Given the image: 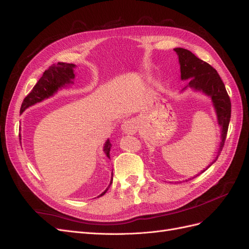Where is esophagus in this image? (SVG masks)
I'll use <instances>...</instances> for the list:
<instances>
[{
	"label": "esophagus",
	"mask_w": 249,
	"mask_h": 249,
	"mask_svg": "<svg viewBox=\"0 0 249 249\" xmlns=\"http://www.w3.org/2000/svg\"><path fill=\"white\" fill-rule=\"evenodd\" d=\"M122 130L124 134L133 135L137 132V122L135 119H126L122 124Z\"/></svg>",
	"instance_id": "1"
}]
</instances>
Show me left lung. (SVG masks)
<instances>
[{
	"instance_id": "8db88e82",
	"label": "left lung",
	"mask_w": 249,
	"mask_h": 249,
	"mask_svg": "<svg viewBox=\"0 0 249 249\" xmlns=\"http://www.w3.org/2000/svg\"><path fill=\"white\" fill-rule=\"evenodd\" d=\"M175 52L178 56V62L180 65V79L190 80L189 84L184 89L190 87L210 96L216 111L218 124L221 126V141L216 158L210 163V165H208L206 169H203L198 175L192 178H194L201 175L202 172H205L211 165L215 163L218 159V156L221 153L229 130L231 105L223 82L214 67L202 61V60L195 56L193 53L186 49L177 48L175 49Z\"/></svg>"
}]
</instances>
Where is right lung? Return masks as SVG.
<instances>
[{
    "label": "right lung",
    "instance_id": "1",
    "mask_svg": "<svg viewBox=\"0 0 249 249\" xmlns=\"http://www.w3.org/2000/svg\"><path fill=\"white\" fill-rule=\"evenodd\" d=\"M76 65L72 63H64V62H58L57 64L51 65L49 69L43 72L42 77L36 83V85L33 87L25 99L22 101L21 107H20V114L30 106H33L36 103L42 102L43 100L49 99L54 93H56L59 89L65 87L69 84H72V81L74 79L73 69ZM20 137V136H19ZM20 139V138H19ZM111 142L108 139L106 143L104 144V153L110 159V149H111ZM113 176V175H112ZM113 178H111L110 185L112 184ZM110 185L105 190L100 196L106 193L109 189ZM99 196V197H100Z\"/></svg>",
    "mask_w": 249,
    "mask_h": 249
}]
</instances>
